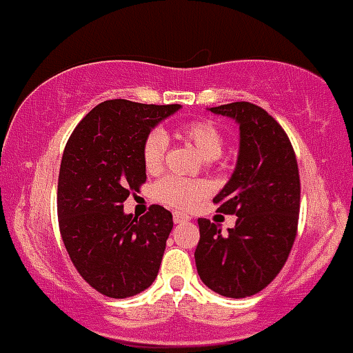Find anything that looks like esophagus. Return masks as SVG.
Returning <instances> with one entry per match:
<instances>
[{"label": "esophagus", "mask_w": 353, "mask_h": 353, "mask_svg": "<svg viewBox=\"0 0 353 353\" xmlns=\"http://www.w3.org/2000/svg\"><path fill=\"white\" fill-rule=\"evenodd\" d=\"M185 221H189V216L181 214V212H174V223L179 224V223H185Z\"/></svg>", "instance_id": "34e87169"}]
</instances>
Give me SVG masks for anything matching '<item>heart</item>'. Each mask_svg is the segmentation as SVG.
Segmentation results:
<instances>
[{
	"label": "heart",
	"instance_id": "1",
	"mask_svg": "<svg viewBox=\"0 0 353 353\" xmlns=\"http://www.w3.org/2000/svg\"><path fill=\"white\" fill-rule=\"evenodd\" d=\"M181 135L189 142L206 161L218 159L223 152V132L211 120H192L181 129ZM168 149V137L162 130H152L142 145V161L149 172L162 169ZM208 194V185L199 181L181 179V177H164L154 188V196L165 206L188 211L194 208Z\"/></svg>",
	"mask_w": 353,
	"mask_h": 353
}]
</instances>
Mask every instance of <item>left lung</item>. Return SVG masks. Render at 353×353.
I'll use <instances>...</instances> for the list:
<instances>
[{"mask_svg":"<svg viewBox=\"0 0 353 353\" xmlns=\"http://www.w3.org/2000/svg\"><path fill=\"white\" fill-rule=\"evenodd\" d=\"M209 110L239 125L236 169L212 199L218 211L238 219L228 233L197 219L196 266L212 292L246 298L266 288L288 259L300 214V174L288 135L261 107L233 102Z\"/></svg>","mask_w":353,"mask_h":353,"instance_id":"obj_1","label":"left lung"}]
</instances>
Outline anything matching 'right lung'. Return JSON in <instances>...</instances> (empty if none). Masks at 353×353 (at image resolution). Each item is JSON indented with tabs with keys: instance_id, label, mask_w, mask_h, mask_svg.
Instances as JSON below:
<instances>
[{
	"instance_id": "right-lung-1",
	"label": "right lung",
	"mask_w": 353,
	"mask_h": 353,
	"mask_svg": "<svg viewBox=\"0 0 353 353\" xmlns=\"http://www.w3.org/2000/svg\"><path fill=\"white\" fill-rule=\"evenodd\" d=\"M179 108L107 100L80 120L65 145L58 226L73 266L102 295L134 296L156 280L172 214L152 204L137 219L123 212V201L147 179L145 137Z\"/></svg>"
}]
</instances>
